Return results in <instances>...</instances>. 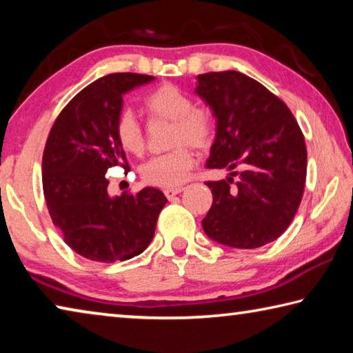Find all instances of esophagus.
<instances>
[{"instance_id": "esophagus-1", "label": "esophagus", "mask_w": 353, "mask_h": 353, "mask_svg": "<svg viewBox=\"0 0 353 353\" xmlns=\"http://www.w3.org/2000/svg\"><path fill=\"white\" fill-rule=\"evenodd\" d=\"M182 191H183V187H177V188H166V190L163 191V193H165L166 198H168V199H172V198H174L176 194L182 193Z\"/></svg>"}]
</instances>
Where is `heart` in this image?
Returning <instances> with one entry per match:
<instances>
[{"instance_id":"heart-1","label":"heart","mask_w":353,"mask_h":353,"mask_svg":"<svg viewBox=\"0 0 353 353\" xmlns=\"http://www.w3.org/2000/svg\"><path fill=\"white\" fill-rule=\"evenodd\" d=\"M146 112L151 119L172 121L170 132L172 151L157 155L141 166L143 182L152 187L176 188L187 179L194 165V155L185 146L204 151L212 146L214 126L212 118L204 110L198 109L196 101L187 92L172 83H163L155 88L145 99ZM115 137L124 151L141 155L146 149L145 130L132 112L124 109L115 119Z\"/></svg>"}]
</instances>
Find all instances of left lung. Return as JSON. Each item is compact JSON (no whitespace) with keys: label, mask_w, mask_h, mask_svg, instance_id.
<instances>
[{"label":"left lung","mask_w":353,"mask_h":353,"mask_svg":"<svg viewBox=\"0 0 353 353\" xmlns=\"http://www.w3.org/2000/svg\"><path fill=\"white\" fill-rule=\"evenodd\" d=\"M196 93L216 117L207 166L230 171L223 181L205 182L213 204L202 219L204 232L236 249L277 240L294 218L307 177L305 140L294 115L282 99L240 71L199 74Z\"/></svg>","instance_id":"1"}]
</instances>
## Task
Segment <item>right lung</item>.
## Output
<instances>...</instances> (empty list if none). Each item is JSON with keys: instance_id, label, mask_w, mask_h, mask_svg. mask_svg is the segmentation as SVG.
<instances>
[{"instance_id": "right-lung-1", "label": "right lung", "mask_w": 353, "mask_h": 353, "mask_svg": "<svg viewBox=\"0 0 353 353\" xmlns=\"http://www.w3.org/2000/svg\"><path fill=\"white\" fill-rule=\"evenodd\" d=\"M151 81L137 73L99 77L63 107L48 135L41 160L48 212L63 241L88 260L113 263L141 254L168 202L151 187L115 198L107 193V170H129L115 137L123 97Z\"/></svg>"}]
</instances>
